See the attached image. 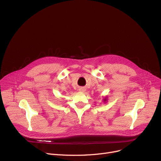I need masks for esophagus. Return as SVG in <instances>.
I'll use <instances>...</instances> for the list:
<instances>
[{"mask_svg": "<svg viewBox=\"0 0 161 161\" xmlns=\"http://www.w3.org/2000/svg\"><path fill=\"white\" fill-rule=\"evenodd\" d=\"M80 91H81V92H84L86 91V89L84 88V87H81V88H80Z\"/></svg>", "mask_w": 161, "mask_h": 161, "instance_id": "obj_1", "label": "esophagus"}]
</instances>
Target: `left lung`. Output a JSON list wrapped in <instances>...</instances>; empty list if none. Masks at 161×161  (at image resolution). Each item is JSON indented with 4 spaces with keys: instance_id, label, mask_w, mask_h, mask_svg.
I'll return each instance as SVG.
<instances>
[{
    "instance_id": "8db88e82",
    "label": "left lung",
    "mask_w": 161,
    "mask_h": 161,
    "mask_svg": "<svg viewBox=\"0 0 161 161\" xmlns=\"http://www.w3.org/2000/svg\"><path fill=\"white\" fill-rule=\"evenodd\" d=\"M104 100H105V99H104Z\"/></svg>"
}]
</instances>
